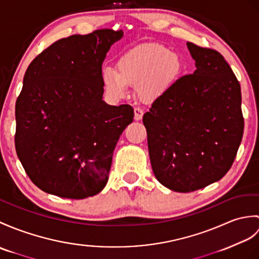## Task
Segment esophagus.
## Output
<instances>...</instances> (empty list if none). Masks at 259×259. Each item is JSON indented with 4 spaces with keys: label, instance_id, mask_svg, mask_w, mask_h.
<instances>
[{
    "label": "esophagus",
    "instance_id": "esophagus-1",
    "mask_svg": "<svg viewBox=\"0 0 259 259\" xmlns=\"http://www.w3.org/2000/svg\"><path fill=\"white\" fill-rule=\"evenodd\" d=\"M142 116H143V110L141 109V108L137 107L135 108V120H141L142 119Z\"/></svg>",
    "mask_w": 259,
    "mask_h": 259
}]
</instances>
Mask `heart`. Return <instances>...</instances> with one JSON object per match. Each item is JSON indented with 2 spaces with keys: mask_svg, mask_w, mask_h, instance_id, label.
Instances as JSON below:
<instances>
[{
  "mask_svg": "<svg viewBox=\"0 0 259 259\" xmlns=\"http://www.w3.org/2000/svg\"><path fill=\"white\" fill-rule=\"evenodd\" d=\"M118 71L108 68L104 74L106 89L121 98L128 86H139L144 100H154L176 85L183 71L178 54L159 44H144L132 48L119 59Z\"/></svg>",
  "mask_w": 259,
  "mask_h": 259,
  "instance_id": "obj_1",
  "label": "heart"
}]
</instances>
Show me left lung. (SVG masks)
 Instances as JSON below:
<instances>
[{"label":"left lung","mask_w":259,"mask_h":259,"mask_svg":"<svg viewBox=\"0 0 259 259\" xmlns=\"http://www.w3.org/2000/svg\"><path fill=\"white\" fill-rule=\"evenodd\" d=\"M195 71L180 78L143 115L152 170L176 192H193L231 169L244 132L242 93L224 57L186 43Z\"/></svg>","instance_id":"obj_1"}]
</instances>
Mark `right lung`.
<instances>
[{
	"label": "right lung",
	"instance_id": "obj_1",
	"mask_svg": "<svg viewBox=\"0 0 259 259\" xmlns=\"http://www.w3.org/2000/svg\"><path fill=\"white\" fill-rule=\"evenodd\" d=\"M123 32L105 28L62 38L36 56L15 105V149L41 191L80 200L98 194L113 150L134 121L129 105L102 100V62Z\"/></svg>",
	"mask_w": 259,
	"mask_h": 259
}]
</instances>
